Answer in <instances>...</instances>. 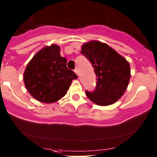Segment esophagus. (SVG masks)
I'll use <instances>...</instances> for the list:
<instances>
[{"instance_id":"esophagus-1","label":"esophagus","mask_w":157,"mask_h":157,"mask_svg":"<svg viewBox=\"0 0 157 157\" xmlns=\"http://www.w3.org/2000/svg\"><path fill=\"white\" fill-rule=\"evenodd\" d=\"M74 72H75V73H76L77 75H78V69H77V68H75V70H74Z\"/></svg>"}]
</instances>
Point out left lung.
<instances>
[{"label":"left lung","mask_w":157,"mask_h":157,"mask_svg":"<svg viewBox=\"0 0 157 157\" xmlns=\"http://www.w3.org/2000/svg\"><path fill=\"white\" fill-rule=\"evenodd\" d=\"M81 53L92 63L96 74L94 90L86 91L89 99L102 106L117 102L124 93L130 79L128 62L108 44L97 40L84 44Z\"/></svg>","instance_id":"8db88e82"}]
</instances>
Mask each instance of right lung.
I'll return each instance as SVG.
<instances>
[{"label": "right lung", "mask_w": 157, "mask_h": 157, "mask_svg": "<svg viewBox=\"0 0 157 157\" xmlns=\"http://www.w3.org/2000/svg\"><path fill=\"white\" fill-rule=\"evenodd\" d=\"M60 48L52 44L40 50L27 65L24 82L36 100L55 102L65 95L77 75L66 66L67 60L59 55Z\"/></svg>", "instance_id": "add662e5"}]
</instances>
